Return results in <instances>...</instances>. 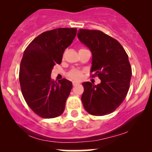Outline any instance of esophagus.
<instances>
[{"label":"esophagus","instance_id":"esophagus-1","mask_svg":"<svg viewBox=\"0 0 152 152\" xmlns=\"http://www.w3.org/2000/svg\"><path fill=\"white\" fill-rule=\"evenodd\" d=\"M78 82H76V81H73V86H76V85H78Z\"/></svg>","mask_w":152,"mask_h":152}]
</instances>
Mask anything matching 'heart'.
I'll return each mask as SVG.
<instances>
[{
    "mask_svg": "<svg viewBox=\"0 0 152 152\" xmlns=\"http://www.w3.org/2000/svg\"><path fill=\"white\" fill-rule=\"evenodd\" d=\"M68 76L71 79L75 80V81H78L82 77V71L78 70V69H72V70L69 71Z\"/></svg>",
    "mask_w": 152,
    "mask_h": 152,
    "instance_id": "obj_1",
    "label": "heart"
}]
</instances>
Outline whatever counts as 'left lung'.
<instances>
[{
  "instance_id": "obj_1",
  "label": "left lung",
  "mask_w": 152,
  "mask_h": 152,
  "mask_svg": "<svg viewBox=\"0 0 152 152\" xmlns=\"http://www.w3.org/2000/svg\"><path fill=\"white\" fill-rule=\"evenodd\" d=\"M77 36L91 51V72L101 80L98 85L82 83L83 107L94 116L111 114L123 102L129 88L132 68L128 55L118 41L101 31L80 29Z\"/></svg>"
}]
</instances>
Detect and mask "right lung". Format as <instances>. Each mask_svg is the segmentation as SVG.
Segmentation results:
<instances>
[{
	"instance_id": "1",
	"label": "right lung",
	"mask_w": 152,
	"mask_h": 152,
	"mask_svg": "<svg viewBox=\"0 0 152 152\" xmlns=\"http://www.w3.org/2000/svg\"><path fill=\"white\" fill-rule=\"evenodd\" d=\"M76 31L58 28L43 32L31 41L23 55L19 71L22 94L41 117H57L65 109L72 83L66 78L52 81L50 74L53 66L61 63L64 50L73 42Z\"/></svg>"
}]
</instances>
